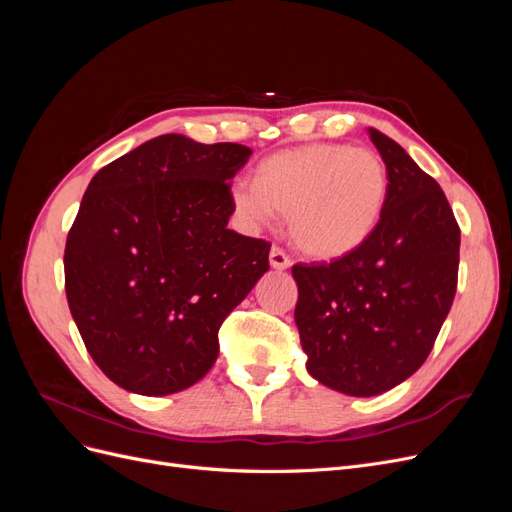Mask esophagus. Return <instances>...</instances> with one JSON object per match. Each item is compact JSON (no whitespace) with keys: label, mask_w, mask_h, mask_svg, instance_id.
<instances>
[{"label":"esophagus","mask_w":512,"mask_h":512,"mask_svg":"<svg viewBox=\"0 0 512 512\" xmlns=\"http://www.w3.org/2000/svg\"><path fill=\"white\" fill-rule=\"evenodd\" d=\"M269 262H271V267L277 269V271H284V269H288L292 265L290 258L286 256V252L282 250V247H271Z\"/></svg>","instance_id":"1"}]
</instances>
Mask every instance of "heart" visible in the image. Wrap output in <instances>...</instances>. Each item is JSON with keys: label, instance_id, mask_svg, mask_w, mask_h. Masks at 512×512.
<instances>
[{"label": "heart", "instance_id": "1", "mask_svg": "<svg viewBox=\"0 0 512 512\" xmlns=\"http://www.w3.org/2000/svg\"><path fill=\"white\" fill-rule=\"evenodd\" d=\"M386 200L389 168L367 147L312 143L277 151L258 168V181H237L232 205L250 224L286 213L288 237L309 258L352 254L374 235Z\"/></svg>", "mask_w": 512, "mask_h": 512}]
</instances>
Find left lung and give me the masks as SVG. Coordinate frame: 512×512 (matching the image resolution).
<instances>
[{
	"instance_id": "1",
	"label": "left lung",
	"mask_w": 512,
	"mask_h": 512,
	"mask_svg": "<svg viewBox=\"0 0 512 512\" xmlns=\"http://www.w3.org/2000/svg\"><path fill=\"white\" fill-rule=\"evenodd\" d=\"M367 132L389 168L376 232L329 265L292 267L309 376L352 397L391 391L425 363L455 299L461 239L438 181L393 138Z\"/></svg>"
}]
</instances>
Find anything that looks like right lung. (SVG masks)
<instances>
[{
    "label": "right lung",
    "instance_id": "1",
    "mask_svg": "<svg viewBox=\"0 0 512 512\" xmlns=\"http://www.w3.org/2000/svg\"><path fill=\"white\" fill-rule=\"evenodd\" d=\"M237 143L162 134L89 181L68 232L70 314L121 389L162 397L205 378L218 331L262 275L271 243L228 228Z\"/></svg>",
    "mask_w": 512,
    "mask_h": 512
}]
</instances>
